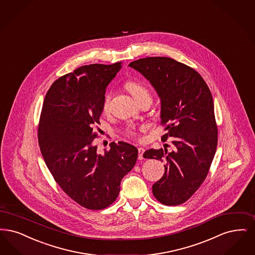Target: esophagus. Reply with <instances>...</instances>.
<instances>
[{"label": "esophagus", "mask_w": 255, "mask_h": 255, "mask_svg": "<svg viewBox=\"0 0 255 255\" xmlns=\"http://www.w3.org/2000/svg\"><path fill=\"white\" fill-rule=\"evenodd\" d=\"M144 152H145L144 148H142V147L138 148V159H142L143 153H144Z\"/></svg>", "instance_id": "esophagus-1"}]
</instances>
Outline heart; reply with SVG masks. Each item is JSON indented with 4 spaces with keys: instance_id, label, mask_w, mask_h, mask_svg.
<instances>
[{
    "instance_id": "b5f03b06",
    "label": "heart",
    "mask_w": 255,
    "mask_h": 255,
    "mask_svg": "<svg viewBox=\"0 0 255 255\" xmlns=\"http://www.w3.org/2000/svg\"><path fill=\"white\" fill-rule=\"evenodd\" d=\"M125 87L127 88L128 91L132 94V96L135 101H138V100L142 99L143 97L150 96L149 90L147 89V87L144 84H142L141 82H128L125 84ZM110 99H111V95L109 93H107L105 95V97H104L103 105H102L104 110H107V108L109 106V103H110Z\"/></svg>"
}]
</instances>
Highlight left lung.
Here are the masks:
<instances>
[{"mask_svg": "<svg viewBox=\"0 0 255 255\" xmlns=\"http://www.w3.org/2000/svg\"><path fill=\"white\" fill-rule=\"evenodd\" d=\"M128 66L150 82L160 100L161 123L167 125L161 139L173 137L172 152L143 153L166 161L163 176L152 187L153 195L164 205L184 203L205 180L217 146L211 91L197 72L171 58L149 57Z\"/></svg>", "mask_w": 255, "mask_h": 255, "instance_id": "left-lung-1", "label": "left lung"}]
</instances>
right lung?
I'll use <instances>...</instances> for the list:
<instances>
[{
  "label": "right lung",
  "mask_w": 255,
  "mask_h": 255,
  "mask_svg": "<svg viewBox=\"0 0 255 255\" xmlns=\"http://www.w3.org/2000/svg\"><path fill=\"white\" fill-rule=\"evenodd\" d=\"M123 67L89 64L54 82L47 92L39 125V144L48 170L61 189L82 207L102 210L117 199L124 175L132 169L137 149L119 141L104 153L93 143L108 84Z\"/></svg>",
  "instance_id": "obj_1"
}]
</instances>
